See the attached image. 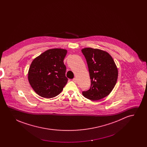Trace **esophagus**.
Wrapping results in <instances>:
<instances>
[{"instance_id": "esophagus-1", "label": "esophagus", "mask_w": 147, "mask_h": 147, "mask_svg": "<svg viewBox=\"0 0 147 147\" xmlns=\"http://www.w3.org/2000/svg\"><path fill=\"white\" fill-rule=\"evenodd\" d=\"M73 81L74 82V83H77V82H78V80H77V78H74L73 79Z\"/></svg>"}]
</instances>
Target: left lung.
<instances>
[{"label":"left lung","instance_id":"left-lung-1","mask_svg":"<svg viewBox=\"0 0 147 147\" xmlns=\"http://www.w3.org/2000/svg\"><path fill=\"white\" fill-rule=\"evenodd\" d=\"M82 52L86 60L91 87L82 92L85 98L97 101L108 96L118 78V69L112 57L101 49L85 48Z\"/></svg>","mask_w":147,"mask_h":147}]
</instances>
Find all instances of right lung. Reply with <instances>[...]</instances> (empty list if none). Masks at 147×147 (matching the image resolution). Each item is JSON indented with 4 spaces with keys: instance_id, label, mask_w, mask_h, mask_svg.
Masks as SVG:
<instances>
[{
    "instance_id": "add662e5",
    "label": "right lung",
    "mask_w": 147,
    "mask_h": 147,
    "mask_svg": "<svg viewBox=\"0 0 147 147\" xmlns=\"http://www.w3.org/2000/svg\"><path fill=\"white\" fill-rule=\"evenodd\" d=\"M67 50L48 49L36 57L28 71L29 83L40 96L52 98L59 95L68 82L63 61Z\"/></svg>"
}]
</instances>
